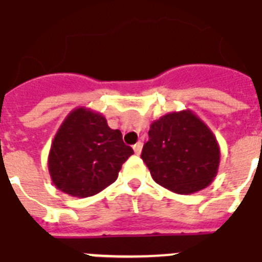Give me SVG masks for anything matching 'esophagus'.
Returning <instances> with one entry per match:
<instances>
[{
    "label": "esophagus",
    "instance_id": "34e87169",
    "mask_svg": "<svg viewBox=\"0 0 262 262\" xmlns=\"http://www.w3.org/2000/svg\"><path fill=\"white\" fill-rule=\"evenodd\" d=\"M133 149H135L136 155H140L142 150V142H137V144H135V145H133Z\"/></svg>",
    "mask_w": 262,
    "mask_h": 262
}]
</instances>
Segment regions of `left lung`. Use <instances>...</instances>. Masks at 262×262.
<instances>
[{"label": "left lung", "mask_w": 262, "mask_h": 262, "mask_svg": "<svg viewBox=\"0 0 262 262\" xmlns=\"http://www.w3.org/2000/svg\"><path fill=\"white\" fill-rule=\"evenodd\" d=\"M148 135L141 159L155 182L182 195L211 184L220 167V145L192 112L165 114L152 122Z\"/></svg>", "instance_id": "1"}]
</instances>
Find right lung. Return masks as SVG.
<instances>
[{
	"label": "right lung",
	"instance_id": "right-lung-1",
	"mask_svg": "<svg viewBox=\"0 0 262 262\" xmlns=\"http://www.w3.org/2000/svg\"><path fill=\"white\" fill-rule=\"evenodd\" d=\"M133 155L118 129H110L102 114L78 107L66 117L48 156L51 179L64 193L87 198L114 183Z\"/></svg>",
	"mask_w": 262,
	"mask_h": 262
}]
</instances>
